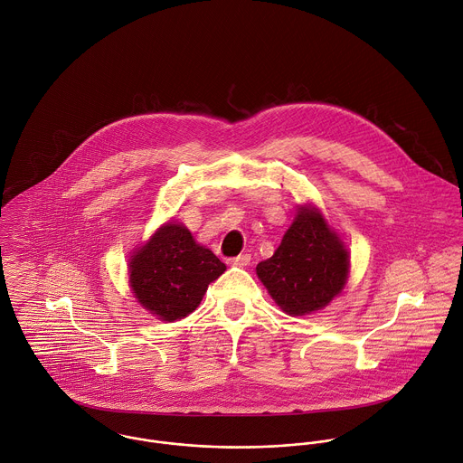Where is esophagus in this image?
I'll list each match as a JSON object with an SVG mask.
<instances>
[{
	"instance_id": "obj_1",
	"label": "esophagus",
	"mask_w": 463,
	"mask_h": 463,
	"mask_svg": "<svg viewBox=\"0 0 463 463\" xmlns=\"http://www.w3.org/2000/svg\"><path fill=\"white\" fill-rule=\"evenodd\" d=\"M250 262H251V255H248V253L239 255V257H235V259L230 260V264L237 265V267H246V265H250Z\"/></svg>"
}]
</instances>
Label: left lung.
I'll return each mask as SVG.
<instances>
[{
	"mask_svg": "<svg viewBox=\"0 0 463 463\" xmlns=\"http://www.w3.org/2000/svg\"><path fill=\"white\" fill-rule=\"evenodd\" d=\"M349 253L319 208L301 204L294 222L257 274L274 303L288 316L325 308L347 281Z\"/></svg>",
	"mask_w": 463,
	"mask_h": 463,
	"instance_id": "obj_1",
	"label": "left lung"
}]
</instances>
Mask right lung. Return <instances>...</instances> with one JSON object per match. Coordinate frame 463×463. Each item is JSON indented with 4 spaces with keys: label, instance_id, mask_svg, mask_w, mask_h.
I'll return each instance as SVG.
<instances>
[{
    "label": "right lung",
    "instance_id": "1",
    "mask_svg": "<svg viewBox=\"0 0 463 463\" xmlns=\"http://www.w3.org/2000/svg\"><path fill=\"white\" fill-rule=\"evenodd\" d=\"M130 287L137 301L162 321L193 314L208 285L224 270L182 222H165L130 259Z\"/></svg>",
    "mask_w": 463,
    "mask_h": 463
}]
</instances>
